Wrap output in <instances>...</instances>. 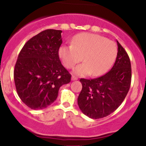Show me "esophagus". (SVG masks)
I'll list each match as a JSON object with an SVG mask.
<instances>
[{"label":"esophagus","mask_w":146,"mask_h":146,"mask_svg":"<svg viewBox=\"0 0 146 146\" xmlns=\"http://www.w3.org/2000/svg\"><path fill=\"white\" fill-rule=\"evenodd\" d=\"M77 80V77H76L75 76H72V80H73V81H74V80Z\"/></svg>","instance_id":"34e87169"}]
</instances>
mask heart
<instances>
[{"label":"heart","mask_w":146,"mask_h":146,"mask_svg":"<svg viewBox=\"0 0 146 146\" xmlns=\"http://www.w3.org/2000/svg\"><path fill=\"white\" fill-rule=\"evenodd\" d=\"M71 44L59 47V56L67 69L73 68L82 59L84 63L74 69V73L78 76L102 75L117 57L115 43L98 34L82 33L74 37Z\"/></svg>","instance_id":"1"}]
</instances>
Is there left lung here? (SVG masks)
<instances>
[{
    "mask_svg": "<svg viewBox=\"0 0 146 146\" xmlns=\"http://www.w3.org/2000/svg\"><path fill=\"white\" fill-rule=\"evenodd\" d=\"M117 58L112 69L102 77L80 79L82 89L77 99L87 117L99 119L116 110L125 98L131 83V64L125 50L117 41Z\"/></svg>",
    "mask_w": 146,
    "mask_h": 146,
    "instance_id": "1",
    "label": "left lung"
}]
</instances>
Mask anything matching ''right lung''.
Here are the masks:
<instances>
[{
    "instance_id": "add662e5",
    "label": "right lung",
    "mask_w": 146,
    "mask_h": 146,
    "mask_svg": "<svg viewBox=\"0 0 146 146\" xmlns=\"http://www.w3.org/2000/svg\"><path fill=\"white\" fill-rule=\"evenodd\" d=\"M62 32L43 31L24 44L18 56L15 85L20 99L31 109L49 106L57 98L61 86L70 82L72 76L59 56Z\"/></svg>"
}]
</instances>
